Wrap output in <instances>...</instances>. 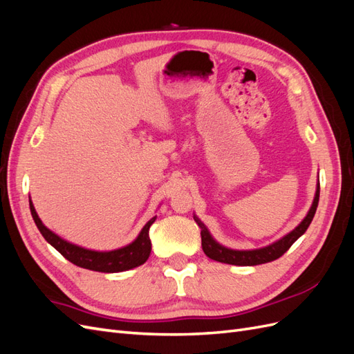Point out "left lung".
I'll return each instance as SVG.
<instances>
[{
    "instance_id": "8db88e82",
    "label": "left lung",
    "mask_w": 354,
    "mask_h": 354,
    "mask_svg": "<svg viewBox=\"0 0 354 354\" xmlns=\"http://www.w3.org/2000/svg\"><path fill=\"white\" fill-rule=\"evenodd\" d=\"M319 194H320V186L317 185L316 196H315L312 208H310V211L307 212L306 218L299 223L291 233H288L286 236H283L282 239H279L269 246H264V248H260V250H251V251L229 250V248H226V246H223L218 242L214 241L208 229L205 227V224H203L198 217H194L195 221L198 223V226L201 227L202 250L212 260L220 261V263H226V264H234V266H257V264H264V263L277 260L289 248H291V245L299 236H301V234L310 226V223H312V220L315 217L317 203H319Z\"/></svg>"
}]
</instances>
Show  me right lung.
Here are the masks:
<instances>
[{"mask_svg": "<svg viewBox=\"0 0 354 354\" xmlns=\"http://www.w3.org/2000/svg\"><path fill=\"white\" fill-rule=\"evenodd\" d=\"M29 208H30L32 218H34L37 227L39 229L44 239L50 245L55 246V248L65 257L66 260H69L75 266L82 267V269L102 272V273L124 272V270L134 269V267L146 263L149 255H151L152 242H151V238H149V229H151L156 217L151 218L145 224L140 234H138L137 239L130 245H127L120 250L100 252V251L81 248L78 245H73L65 239L59 238L56 233H53L44 226V224H42L34 205H32L30 199H29Z\"/></svg>", "mask_w": 354, "mask_h": 354, "instance_id": "add662e5", "label": "right lung"}]
</instances>
